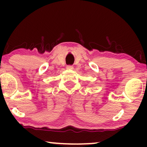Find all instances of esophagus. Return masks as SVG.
Returning <instances> with one entry per match:
<instances>
[{
  "label": "esophagus",
  "instance_id": "34e87169",
  "mask_svg": "<svg viewBox=\"0 0 147 147\" xmlns=\"http://www.w3.org/2000/svg\"><path fill=\"white\" fill-rule=\"evenodd\" d=\"M67 69H74V66L73 65H67Z\"/></svg>",
  "mask_w": 147,
  "mask_h": 147
}]
</instances>
